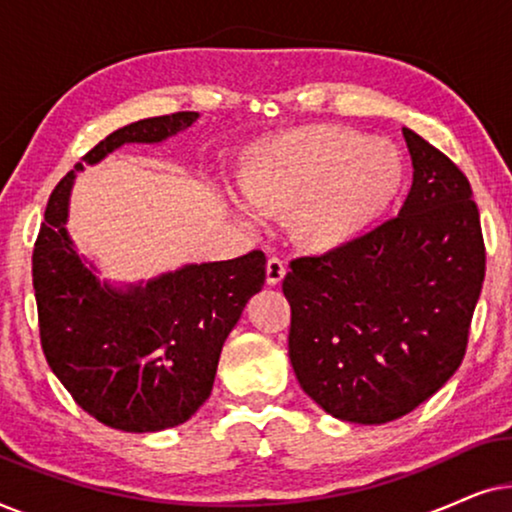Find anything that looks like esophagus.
I'll use <instances>...</instances> for the list:
<instances>
[{"instance_id": "34e87169", "label": "esophagus", "mask_w": 512, "mask_h": 512, "mask_svg": "<svg viewBox=\"0 0 512 512\" xmlns=\"http://www.w3.org/2000/svg\"><path fill=\"white\" fill-rule=\"evenodd\" d=\"M284 275H286V265H284L282 258L270 256L268 263H265V282H268L270 286H275V284L282 282Z\"/></svg>"}]
</instances>
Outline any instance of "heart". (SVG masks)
<instances>
[{
	"label": "heart",
	"instance_id": "heart-1",
	"mask_svg": "<svg viewBox=\"0 0 512 512\" xmlns=\"http://www.w3.org/2000/svg\"><path fill=\"white\" fill-rule=\"evenodd\" d=\"M405 174L401 149L387 139L307 125L249 146L240 188L261 214H291L289 228L300 247L333 254L361 240L389 212Z\"/></svg>",
	"mask_w": 512,
	"mask_h": 512
}]
</instances>
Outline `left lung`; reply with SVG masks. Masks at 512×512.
<instances>
[{"instance_id":"left-lung-1","label":"left lung","mask_w":512,"mask_h":512,"mask_svg":"<svg viewBox=\"0 0 512 512\" xmlns=\"http://www.w3.org/2000/svg\"><path fill=\"white\" fill-rule=\"evenodd\" d=\"M412 188L401 212L349 247L291 261L289 359L328 415L387 424L461 366L485 279L478 205L464 172L403 128Z\"/></svg>"}]
</instances>
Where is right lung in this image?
Here are the masks:
<instances>
[{"label":"right lung","instance_id":"right-lung-1","mask_svg":"<svg viewBox=\"0 0 512 512\" xmlns=\"http://www.w3.org/2000/svg\"><path fill=\"white\" fill-rule=\"evenodd\" d=\"M198 121L195 111L144 118L111 132L81 160L123 144H158ZM53 188L32 254L41 349L55 377L97 422L149 433L184 424L207 401L228 333L265 284L263 251L191 263L146 284L100 282L67 235L76 172Z\"/></svg>","mask_w":512,"mask_h":512}]
</instances>
